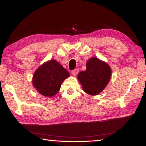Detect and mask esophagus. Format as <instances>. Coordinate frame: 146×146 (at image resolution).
I'll return each mask as SVG.
<instances>
[{
	"label": "esophagus",
	"mask_w": 146,
	"mask_h": 146,
	"mask_svg": "<svg viewBox=\"0 0 146 146\" xmlns=\"http://www.w3.org/2000/svg\"><path fill=\"white\" fill-rule=\"evenodd\" d=\"M78 73V69H75V70H73L72 71V74L73 75V76H76V75H77Z\"/></svg>",
	"instance_id": "esophagus-1"
}]
</instances>
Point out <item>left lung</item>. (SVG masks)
<instances>
[{"label":"left lung","instance_id":"1","mask_svg":"<svg viewBox=\"0 0 146 146\" xmlns=\"http://www.w3.org/2000/svg\"><path fill=\"white\" fill-rule=\"evenodd\" d=\"M86 68V70L78 73V79L86 93L96 95L107 86L111 75V70L108 64L95 57L88 61Z\"/></svg>","mask_w":146,"mask_h":146}]
</instances>
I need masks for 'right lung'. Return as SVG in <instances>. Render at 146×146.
<instances>
[{"label":"right lung","instance_id":"right-lung-1","mask_svg":"<svg viewBox=\"0 0 146 146\" xmlns=\"http://www.w3.org/2000/svg\"><path fill=\"white\" fill-rule=\"evenodd\" d=\"M70 73L55 60H51L40 66L34 73L33 84L39 93L51 97L60 90L63 81Z\"/></svg>","mask_w":146,"mask_h":146}]
</instances>
